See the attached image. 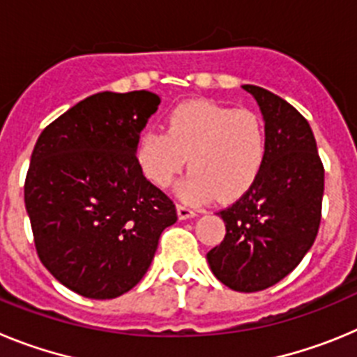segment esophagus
Returning <instances> with one entry per match:
<instances>
[{
    "instance_id": "obj_1",
    "label": "esophagus",
    "mask_w": 357,
    "mask_h": 357,
    "mask_svg": "<svg viewBox=\"0 0 357 357\" xmlns=\"http://www.w3.org/2000/svg\"><path fill=\"white\" fill-rule=\"evenodd\" d=\"M176 213H178V218H181V220H188V218L197 216V213H195L191 207L182 206V204H176Z\"/></svg>"
}]
</instances>
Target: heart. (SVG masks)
Masks as SVG:
<instances>
[{"label":"heart","instance_id":"1","mask_svg":"<svg viewBox=\"0 0 357 357\" xmlns=\"http://www.w3.org/2000/svg\"><path fill=\"white\" fill-rule=\"evenodd\" d=\"M135 155L141 172L157 188L172 185L189 156L191 173L181 184V197L191 204L214 197L232 202L263 172L268 132L254 110L195 100L173 107L164 130H144Z\"/></svg>","mask_w":357,"mask_h":357}]
</instances>
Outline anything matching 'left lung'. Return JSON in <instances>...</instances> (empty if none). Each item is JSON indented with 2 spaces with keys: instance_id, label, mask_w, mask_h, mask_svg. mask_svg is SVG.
I'll use <instances>...</instances> for the list:
<instances>
[{
  "instance_id": "1",
  "label": "left lung",
  "mask_w": 357,
  "mask_h": 357,
  "mask_svg": "<svg viewBox=\"0 0 357 357\" xmlns=\"http://www.w3.org/2000/svg\"><path fill=\"white\" fill-rule=\"evenodd\" d=\"M259 103L268 132L263 172L247 193L220 211L225 238L207 261L234 291H261L293 272L313 247L321 220L324 164L307 119L286 100L243 85Z\"/></svg>"
}]
</instances>
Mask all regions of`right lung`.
Segmentation results:
<instances>
[{
  "label": "right lung",
  "mask_w": 357,
  "mask_h": 357,
  "mask_svg": "<svg viewBox=\"0 0 357 357\" xmlns=\"http://www.w3.org/2000/svg\"><path fill=\"white\" fill-rule=\"evenodd\" d=\"M160 98L98 93L40 132L24 181V206L40 263L87 298H116L146 273L172 198L146 181L135 157Z\"/></svg>",
  "instance_id": "1"
}]
</instances>
